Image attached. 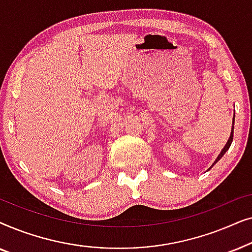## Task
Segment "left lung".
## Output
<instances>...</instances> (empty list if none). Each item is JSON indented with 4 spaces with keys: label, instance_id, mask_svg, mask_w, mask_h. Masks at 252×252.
<instances>
[{
    "label": "left lung",
    "instance_id": "1",
    "mask_svg": "<svg viewBox=\"0 0 252 252\" xmlns=\"http://www.w3.org/2000/svg\"><path fill=\"white\" fill-rule=\"evenodd\" d=\"M234 117H235V115H234ZM233 124H234V120H233ZM233 134H234V126H233V128H232V133H230V136H229V139H228V141H227V143H226V146L223 147V149L221 150V153L219 154V156L217 157V159H216V161H215V164L217 163V161H218L220 158H221L223 155H225V153L227 150L229 149V147H230V144H232V141H233ZM213 164V165H215Z\"/></svg>",
    "mask_w": 252,
    "mask_h": 252
}]
</instances>
